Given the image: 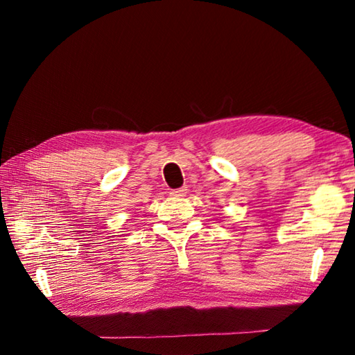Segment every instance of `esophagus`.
<instances>
[{"label": "esophagus", "mask_w": 355, "mask_h": 355, "mask_svg": "<svg viewBox=\"0 0 355 355\" xmlns=\"http://www.w3.org/2000/svg\"><path fill=\"white\" fill-rule=\"evenodd\" d=\"M186 192H188V189L186 188H177V189H172L171 194L177 196V197H183V196H186Z\"/></svg>", "instance_id": "obj_1"}]
</instances>
